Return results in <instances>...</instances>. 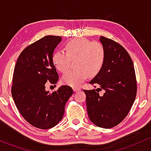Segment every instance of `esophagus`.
<instances>
[{"instance_id": "esophagus-1", "label": "esophagus", "mask_w": 151, "mask_h": 151, "mask_svg": "<svg viewBox=\"0 0 151 151\" xmlns=\"http://www.w3.org/2000/svg\"><path fill=\"white\" fill-rule=\"evenodd\" d=\"M80 88H73V91H74V92H77V91H80Z\"/></svg>"}]
</instances>
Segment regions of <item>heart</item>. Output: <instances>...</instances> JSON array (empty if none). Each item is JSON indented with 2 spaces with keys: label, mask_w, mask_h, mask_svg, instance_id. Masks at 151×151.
I'll return each mask as SVG.
<instances>
[{
  "label": "heart",
  "mask_w": 151,
  "mask_h": 151,
  "mask_svg": "<svg viewBox=\"0 0 151 151\" xmlns=\"http://www.w3.org/2000/svg\"><path fill=\"white\" fill-rule=\"evenodd\" d=\"M65 50L56 51L52 55V63L56 69L63 73L69 68L71 59L75 60L76 69L67 71L62 82L71 87L80 86L88 77H95L104 67L106 51L102 44L87 39H74L67 42Z\"/></svg>",
  "instance_id": "1"
}]
</instances>
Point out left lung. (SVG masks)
Returning a JSON list of instances; mask_svg holds the SVG:
<instances>
[{"mask_svg": "<svg viewBox=\"0 0 151 151\" xmlns=\"http://www.w3.org/2000/svg\"><path fill=\"white\" fill-rule=\"evenodd\" d=\"M99 40L106 51L105 63L101 71L90 81L99 88L96 91H83L91 122L109 129L119 124L130 111L136 98V76L132 58L121 45L104 36ZM101 89L105 93L99 96L97 92Z\"/></svg>", "mask_w": 151, "mask_h": 151, "instance_id": "1", "label": "left lung"}]
</instances>
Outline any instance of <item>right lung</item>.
I'll return each mask as SVG.
<instances>
[{"mask_svg": "<svg viewBox=\"0 0 151 151\" xmlns=\"http://www.w3.org/2000/svg\"><path fill=\"white\" fill-rule=\"evenodd\" d=\"M61 36H46L27 47L19 55L13 74L12 95L26 121L42 129L54 127L62 120L72 88L62 85L50 93L47 82L56 84L58 74L52 63L55 49Z\"/></svg>", "mask_w": 151, "mask_h": 151, "instance_id": "add662e5", "label": "right lung"}]
</instances>
